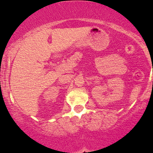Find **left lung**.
<instances>
[{
	"instance_id": "left-lung-1",
	"label": "left lung",
	"mask_w": 153,
	"mask_h": 153,
	"mask_svg": "<svg viewBox=\"0 0 153 153\" xmlns=\"http://www.w3.org/2000/svg\"><path fill=\"white\" fill-rule=\"evenodd\" d=\"M152 83H153V82H152Z\"/></svg>"
}]
</instances>
